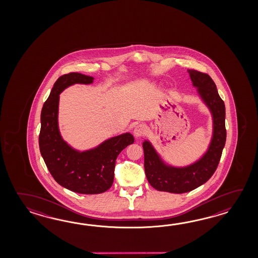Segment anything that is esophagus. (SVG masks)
Returning a JSON list of instances; mask_svg holds the SVG:
<instances>
[{"mask_svg": "<svg viewBox=\"0 0 258 258\" xmlns=\"http://www.w3.org/2000/svg\"><path fill=\"white\" fill-rule=\"evenodd\" d=\"M146 132H147V128L144 124H138L134 129V135H135V137H140L144 136L146 134Z\"/></svg>", "mask_w": 258, "mask_h": 258, "instance_id": "obj_1", "label": "esophagus"}]
</instances>
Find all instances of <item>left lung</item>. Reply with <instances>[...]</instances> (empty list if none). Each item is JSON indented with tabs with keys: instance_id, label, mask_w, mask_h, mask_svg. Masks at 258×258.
Segmentation results:
<instances>
[{
	"instance_id": "1",
	"label": "left lung",
	"mask_w": 258,
	"mask_h": 258,
	"mask_svg": "<svg viewBox=\"0 0 258 258\" xmlns=\"http://www.w3.org/2000/svg\"><path fill=\"white\" fill-rule=\"evenodd\" d=\"M192 86L207 105L213 120V135L209 148L200 159L185 167L165 163L148 140L143 142L145 172L151 186L162 192L182 194L192 191L209 181L219 165L226 142L224 101L219 97L214 81L209 75L188 70Z\"/></svg>"
}]
</instances>
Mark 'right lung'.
I'll list each match as a JSON object with an SVG mask.
<instances>
[{
  "mask_svg": "<svg viewBox=\"0 0 258 258\" xmlns=\"http://www.w3.org/2000/svg\"><path fill=\"white\" fill-rule=\"evenodd\" d=\"M94 77L70 73L57 79L40 114V154L50 174L60 185L78 194L95 195L110 189L118 155L131 145L130 133L111 137L96 148L79 151L62 139L58 124L60 94L75 84L89 85Z\"/></svg>",
  "mask_w": 258,
  "mask_h": 258,
  "instance_id": "1",
  "label": "right lung"
}]
</instances>
